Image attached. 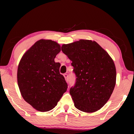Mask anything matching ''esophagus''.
Masks as SVG:
<instances>
[{"mask_svg":"<svg viewBox=\"0 0 134 134\" xmlns=\"http://www.w3.org/2000/svg\"><path fill=\"white\" fill-rule=\"evenodd\" d=\"M64 78L65 79V80H66L67 81H69V75H68L67 74L65 73V74H64Z\"/></svg>","mask_w":134,"mask_h":134,"instance_id":"34e87169","label":"esophagus"}]
</instances>
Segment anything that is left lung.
Listing matches in <instances>:
<instances>
[{
	"label": "left lung",
	"instance_id": "8db88e82",
	"mask_svg": "<svg viewBox=\"0 0 134 134\" xmlns=\"http://www.w3.org/2000/svg\"><path fill=\"white\" fill-rule=\"evenodd\" d=\"M62 51L72 61L76 82L70 89L74 106L85 112H96L105 105L114 89L116 68L108 53L91 40L64 44Z\"/></svg>",
	"mask_w": 134,
	"mask_h": 134
}]
</instances>
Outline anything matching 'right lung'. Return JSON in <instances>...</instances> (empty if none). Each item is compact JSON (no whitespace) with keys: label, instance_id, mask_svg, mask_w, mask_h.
<instances>
[{"label":"right lung","instance_id":"right-lung-1","mask_svg":"<svg viewBox=\"0 0 134 134\" xmlns=\"http://www.w3.org/2000/svg\"><path fill=\"white\" fill-rule=\"evenodd\" d=\"M61 47L51 40L36 42L20 61L18 83L27 103L41 112L53 109L66 92L68 85L54 58Z\"/></svg>","mask_w":134,"mask_h":134}]
</instances>
